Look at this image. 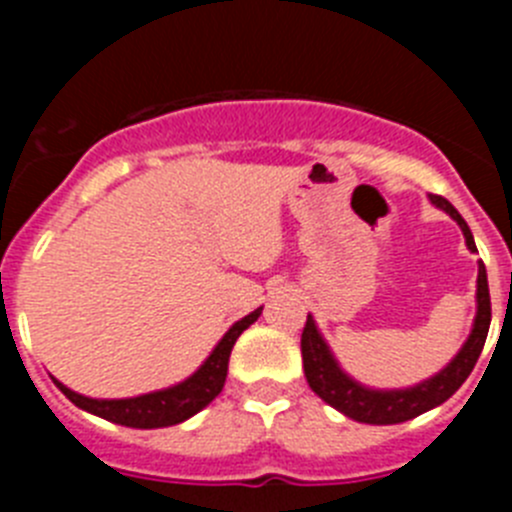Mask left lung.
Returning <instances> with one entry per match:
<instances>
[{"instance_id":"8db88e82","label":"left lung","mask_w":512,"mask_h":512,"mask_svg":"<svg viewBox=\"0 0 512 512\" xmlns=\"http://www.w3.org/2000/svg\"><path fill=\"white\" fill-rule=\"evenodd\" d=\"M431 205L443 210L456 220V225L464 233L469 251H477L474 246V235L464 217L456 212V207L449 200H443L438 194H428ZM492 310H490V287H487V271L485 264L479 261L477 269V315H474L472 330H469L467 341L459 348V354L443 366L441 372L413 387H402V390H374L366 384L356 382L351 374L343 372V366L330 351L328 341L318 330V323L312 315H307L305 330H302V366H305V377L310 390L328 402L330 408H336L346 418L356 423L369 425H395L413 420L428 410L438 408L441 402L449 400L461 384L467 382L477 364L482 346L487 341V330H490Z\"/></svg>"}]
</instances>
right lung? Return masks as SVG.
I'll list each match as a JSON object with an SVG mask.
<instances>
[{
  "instance_id": "right-lung-1",
  "label": "right lung",
  "mask_w": 512,
  "mask_h": 512,
  "mask_svg": "<svg viewBox=\"0 0 512 512\" xmlns=\"http://www.w3.org/2000/svg\"><path fill=\"white\" fill-rule=\"evenodd\" d=\"M261 310L264 307H256L253 312H248L246 318L230 325L228 333L217 341V346L212 348L210 356L202 361L197 372L189 374L184 382L164 387V390L146 392V395L138 397H122V400H99V397H87L69 390L56 377L51 379L58 390L74 402L76 408L87 410V413L97 415V418L125 425V428H169V425L184 423L192 415H197L223 392L225 377H228L230 351H233L235 341H238L243 330L259 320Z\"/></svg>"
}]
</instances>
